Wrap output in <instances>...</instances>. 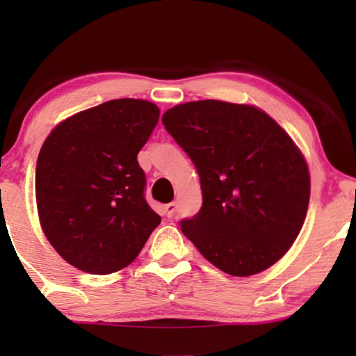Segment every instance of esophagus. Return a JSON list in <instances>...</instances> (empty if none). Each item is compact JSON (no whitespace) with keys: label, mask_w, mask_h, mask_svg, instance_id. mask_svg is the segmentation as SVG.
<instances>
[{"label":"esophagus","mask_w":356,"mask_h":356,"mask_svg":"<svg viewBox=\"0 0 356 356\" xmlns=\"http://www.w3.org/2000/svg\"><path fill=\"white\" fill-rule=\"evenodd\" d=\"M175 212H177V204H175V202H170V204H167V206H165V213H167L168 218L173 217Z\"/></svg>","instance_id":"obj_1"}]
</instances>
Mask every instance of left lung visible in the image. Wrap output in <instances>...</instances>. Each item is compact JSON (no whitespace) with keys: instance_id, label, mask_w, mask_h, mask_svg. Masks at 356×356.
Here are the masks:
<instances>
[{"instance_id":"1","label":"left lung","mask_w":356,"mask_h":356,"mask_svg":"<svg viewBox=\"0 0 356 356\" xmlns=\"http://www.w3.org/2000/svg\"><path fill=\"white\" fill-rule=\"evenodd\" d=\"M165 129L199 173L202 207L181 220L199 252L230 275L269 269L303 227L309 172L269 115L251 105L188 102L167 110Z\"/></svg>"}]
</instances>
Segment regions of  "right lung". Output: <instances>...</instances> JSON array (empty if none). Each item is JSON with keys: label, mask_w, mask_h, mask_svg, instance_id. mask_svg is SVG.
<instances>
[{"label": "right lung", "mask_w": 356, "mask_h": 356, "mask_svg": "<svg viewBox=\"0 0 356 356\" xmlns=\"http://www.w3.org/2000/svg\"><path fill=\"white\" fill-rule=\"evenodd\" d=\"M147 100L79 111L43 143L35 168L42 230L63 259L89 274L129 266L160 223L145 201L138 154L157 126Z\"/></svg>", "instance_id": "obj_1"}]
</instances>
